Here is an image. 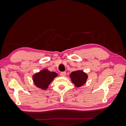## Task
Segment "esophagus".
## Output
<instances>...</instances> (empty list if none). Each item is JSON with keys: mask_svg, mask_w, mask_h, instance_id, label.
<instances>
[{"mask_svg": "<svg viewBox=\"0 0 126 126\" xmlns=\"http://www.w3.org/2000/svg\"><path fill=\"white\" fill-rule=\"evenodd\" d=\"M66 75V72H61L60 73V75L62 76V77H64Z\"/></svg>", "mask_w": 126, "mask_h": 126, "instance_id": "1", "label": "esophagus"}]
</instances>
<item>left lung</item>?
<instances>
[{
	"label": "left lung",
	"mask_w": 126,
	"mask_h": 126,
	"mask_svg": "<svg viewBox=\"0 0 126 126\" xmlns=\"http://www.w3.org/2000/svg\"><path fill=\"white\" fill-rule=\"evenodd\" d=\"M70 78L72 82L78 88L83 86L86 82L88 75L82 70H77L71 72Z\"/></svg>",
	"instance_id": "8db88e82"
}]
</instances>
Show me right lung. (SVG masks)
Returning a JSON list of instances; mask_svg holds the SVG:
<instances>
[{
    "label": "right lung",
    "mask_w": 126,
    "mask_h": 126,
    "mask_svg": "<svg viewBox=\"0 0 126 126\" xmlns=\"http://www.w3.org/2000/svg\"><path fill=\"white\" fill-rule=\"evenodd\" d=\"M57 76L58 74L56 72H51L47 69H44L32 76L33 83L39 88L46 90L51 81Z\"/></svg>",
    "instance_id": "obj_1"
}]
</instances>
